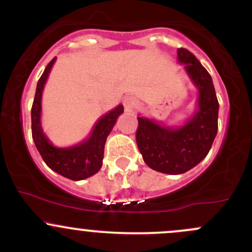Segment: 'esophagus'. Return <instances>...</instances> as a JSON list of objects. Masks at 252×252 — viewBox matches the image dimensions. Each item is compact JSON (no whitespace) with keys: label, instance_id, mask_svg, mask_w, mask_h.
Masks as SVG:
<instances>
[{"label":"esophagus","instance_id":"esophagus-1","mask_svg":"<svg viewBox=\"0 0 252 252\" xmlns=\"http://www.w3.org/2000/svg\"><path fill=\"white\" fill-rule=\"evenodd\" d=\"M123 104H124V109H126V112H132L136 109L137 102H136V98L135 97L126 96V97H124Z\"/></svg>","mask_w":252,"mask_h":252}]
</instances>
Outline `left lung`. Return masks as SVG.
I'll return each mask as SVG.
<instances>
[{
	"label": "left lung",
	"mask_w": 252,
	"mask_h": 252,
	"mask_svg": "<svg viewBox=\"0 0 252 252\" xmlns=\"http://www.w3.org/2000/svg\"><path fill=\"white\" fill-rule=\"evenodd\" d=\"M178 63L196 89V108L179 126L138 115L136 142L152 169L164 174H182L209 154L218 131L219 103L210 73L186 48L178 50Z\"/></svg>",
	"instance_id": "left-lung-1"
}]
</instances>
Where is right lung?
Listing matches in <instances>:
<instances>
[{
    "label": "right lung",
    "mask_w": 252,
    "mask_h": 252,
    "mask_svg": "<svg viewBox=\"0 0 252 252\" xmlns=\"http://www.w3.org/2000/svg\"><path fill=\"white\" fill-rule=\"evenodd\" d=\"M56 60L57 58H53L46 66L37 82L35 97L32 106V136L37 152L52 170L71 180L79 181L94 175L102 168L106 137L116 124L117 118L123 114L124 108L122 104H120L117 108L99 118L91 135L83 142L65 148L54 146L42 130L41 98L45 84Z\"/></svg>",
    "instance_id": "1"
}]
</instances>
